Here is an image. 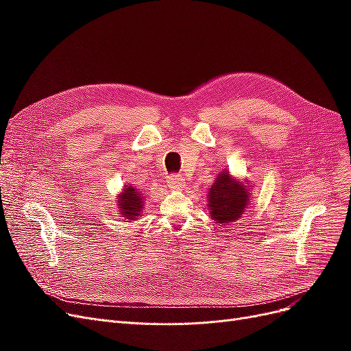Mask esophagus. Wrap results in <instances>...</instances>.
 <instances>
[{
  "instance_id": "obj_1",
  "label": "esophagus",
  "mask_w": 351,
  "mask_h": 351,
  "mask_svg": "<svg viewBox=\"0 0 351 351\" xmlns=\"http://www.w3.org/2000/svg\"><path fill=\"white\" fill-rule=\"evenodd\" d=\"M168 184L171 189L180 190L184 187V178L180 174H171V176H168Z\"/></svg>"
}]
</instances>
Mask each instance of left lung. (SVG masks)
Segmentation results:
<instances>
[{"mask_svg":"<svg viewBox=\"0 0 351 351\" xmlns=\"http://www.w3.org/2000/svg\"><path fill=\"white\" fill-rule=\"evenodd\" d=\"M208 202L210 217L219 224H227L243 215L249 204V189L227 171L221 173L209 190Z\"/></svg>","mask_w":351,"mask_h":351,"instance_id":"obj_1","label":"left lung"}]
</instances>
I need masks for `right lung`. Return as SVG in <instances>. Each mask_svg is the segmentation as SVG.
<instances>
[{
    "mask_svg": "<svg viewBox=\"0 0 351 351\" xmlns=\"http://www.w3.org/2000/svg\"><path fill=\"white\" fill-rule=\"evenodd\" d=\"M117 204L120 206V212L127 219H136L137 215H141L143 208V200L141 195L137 193L134 187H125L124 192L120 195Z\"/></svg>",
    "mask_w": 351,
    "mask_h": 351,
    "instance_id": "right-lung-1",
    "label": "right lung"
}]
</instances>
